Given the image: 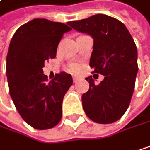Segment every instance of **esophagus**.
Instances as JSON below:
<instances>
[{
  "label": "esophagus",
  "mask_w": 150,
  "mask_h": 150,
  "mask_svg": "<svg viewBox=\"0 0 150 150\" xmlns=\"http://www.w3.org/2000/svg\"><path fill=\"white\" fill-rule=\"evenodd\" d=\"M78 80H79V77H77V76H73V81H74V83H76Z\"/></svg>",
  "instance_id": "1"
}]
</instances>
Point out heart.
Listing matches in <instances>:
<instances>
[{
    "label": "heart",
    "mask_w": 150,
    "mask_h": 150,
    "mask_svg": "<svg viewBox=\"0 0 150 150\" xmlns=\"http://www.w3.org/2000/svg\"><path fill=\"white\" fill-rule=\"evenodd\" d=\"M79 69H80V67H79L78 65H76V64H73V65L70 66V70H71L72 72H74V73L78 72Z\"/></svg>",
    "instance_id": "1"
}]
</instances>
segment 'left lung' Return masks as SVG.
<instances>
[{
  "label": "left lung",
  "instance_id": "1",
  "mask_svg": "<svg viewBox=\"0 0 150 150\" xmlns=\"http://www.w3.org/2000/svg\"><path fill=\"white\" fill-rule=\"evenodd\" d=\"M67 25L92 37L90 67L93 73L104 76L98 85L91 76L85 78L90 83L82 95L85 114L99 124L119 120L130 105L138 73L137 48L131 34L121 21L104 14Z\"/></svg>",
  "mask_w": 150,
  "mask_h": 150
}]
</instances>
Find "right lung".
Instances as JSON below:
<instances>
[{
    "label": "right lung",
    "mask_w": 150,
    "mask_h": 150,
    "mask_svg": "<svg viewBox=\"0 0 150 150\" xmlns=\"http://www.w3.org/2000/svg\"><path fill=\"white\" fill-rule=\"evenodd\" d=\"M71 30L63 23L35 18L18 28L10 41L6 62L9 94L21 117L35 129L52 128L61 119L72 76L61 72L47 82L42 68L56 57L63 35Z\"/></svg>",
    "instance_id": "obj_1"
}]
</instances>
